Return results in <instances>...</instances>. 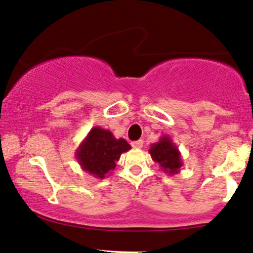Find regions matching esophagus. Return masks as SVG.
I'll list each match as a JSON object with an SVG mask.
<instances>
[{
    "mask_svg": "<svg viewBox=\"0 0 253 253\" xmlns=\"http://www.w3.org/2000/svg\"><path fill=\"white\" fill-rule=\"evenodd\" d=\"M131 146H132V148H135V149H141L143 146V141H142V139H139V141L132 142Z\"/></svg>",
    "mask_w": 253,
    "mask_h": 253,
    "instance_id": "obj_1",
    "label": "esophagus"
}]
</instances>
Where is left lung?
<instances>
[{
	"label": "left lung",
	"mask_w": 253,
	"mask_h": 253,
	"mask_svg": "<svg viewBox=\"0 0 253 253\" xmlns=\"http://www.w3.org/2000/svg\"><path fill=\"white\" fill-rule=\"evenodd\" d=\"M152 161L160 164L161 169L168 174H176L183 167L182 155L169 136H162L160 141L151 144L149 149Z\"/></svg>",
	"instance_id": "obj_1"
}]
</instances>
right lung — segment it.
Masks as SVG:
<instances>
[{
    "instance_id": "add662e5",
    "label": "right lung",
    "mask_w": 253,
    "mask_h": 253,
    "mask_svg": "<svg viewBox=\"0 0 253 253\" xmlns=\"http://www.w3.org/2000/svg\"><path fill=\"white\" fill-rule=\"evenodd\" d=\"M131 149L124 138H115L110 130L95 126L83 139L76 152L81 168L96 178H105L116 168L123 152Z\"/></svg>"
}]
</instances>
